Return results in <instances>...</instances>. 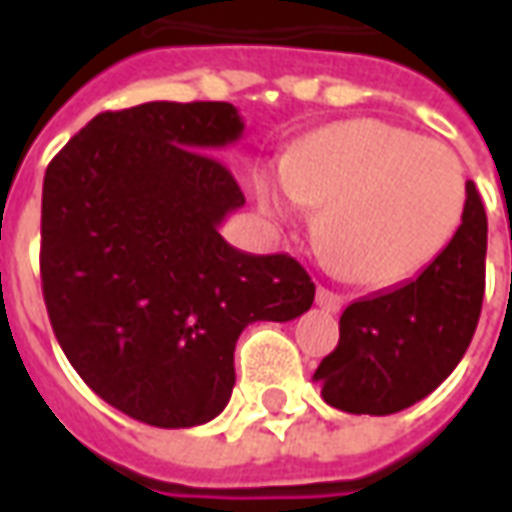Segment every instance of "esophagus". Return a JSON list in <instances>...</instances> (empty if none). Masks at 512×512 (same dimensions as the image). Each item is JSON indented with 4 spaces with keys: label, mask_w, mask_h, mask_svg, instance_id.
<instances>
[{
    "label": "esophagus",
    "mask_w": 512,
    "mask_h": 512,
    "mask_svg": "<svg viewBox=\"0 0 512 512\" xmlns=\"http://www.w3.org/2000/svg\"><path fill=\"white\" fill-rule=\"evenodd\" d=\"M315 304L326 312H340L343 310V296L329 288H318L315 290Z\"/></svg>",
    "instance_id": "1"
}]
</instances>
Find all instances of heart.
I'll use <instances>...</instances> for the list:
<instances>
[{
  "label": "heart",
  "instance_id": "b5f03b06",
  "mask_svg": "<svg viewBox=\"0 0 512 512\" xmlns=\"http://www.w3.org/2000/svg\"><path fill=\"white\" fill-rule=\"evenodd\" d=\"M257 200L274 222L321 208L315 241L329 266L362 288H395L450 244L466 178L447 145L362 117L293 142L279 175L257 180Z\"/></svg>",
  "mask_w": 512,
  "mask_h": 512
}]
</instances>
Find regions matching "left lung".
Instances as JSON below:
<instances>
[{"label": "left lung", "instance_id": "1", "mask_svg": "<svg viewBox=\"0 0 512 512\" xmlns=\"http://www.w3.org/2000/svg\"><path fill=\"white\" fill-rule=\"evenodd\" d=\"M488 222L466 183L461 227L419 277L348 304L340 343L315 370L329 406L348 414H395L428 397L472 343L485 293Z\"/></svg>", "mask_w": 512, "mask_h": 512}]
</instances>
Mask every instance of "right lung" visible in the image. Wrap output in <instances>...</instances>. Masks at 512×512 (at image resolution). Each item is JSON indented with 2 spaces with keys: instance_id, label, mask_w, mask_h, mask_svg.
<instances>
[{
  "instance_id": "obj_1",
  "label": "right lung",
  "mask_w": 512,
  "mask_h": 512,
  "mask_svg": "<svg viewBox=\"0 0 512 512\" xmlns=\"http://www.w3.org/2000/svg\"><path fill=\"white\" fill-rule=\"evenodd\" d=\"M241 131L224 101L101 112L43 178L40 279L57 343L95 395L156 428L222 414L238 334L315 299L293 257L219 235L246 200L213 150Z\"/></svg>"
}]
</instances>
